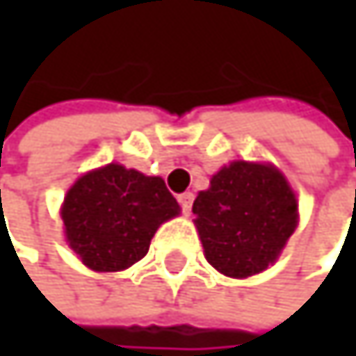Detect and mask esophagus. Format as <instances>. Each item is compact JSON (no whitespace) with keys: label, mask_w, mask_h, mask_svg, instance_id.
I'll return each instance as SVG.
<instances>
[{"label":"esophagus","mask_w":356,"mask_h":356,"mask_svg":"<svg viewBox=\"0 0 356 356\" xmlns=\"http://www.w3.org/2000/svg\"><path fill=\"white\" fill-rule=\"evenodd\" d=\"M177 200H179V204H181V211H184V213H190L192 202H194V194H192V192H184V194L177 196Z\"/></svg>","instance_id":"esophagus-1"}]
</instances>
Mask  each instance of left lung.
Returning <instances> with one entry per match:
<instances>
[{
    "instance_id": "8db88e82",
    "label": "left lung",
    "mask_w": 356,
    "mask_h": 356,
    "mask_svg": "<svg viewBox=\"0 0 356 356\" xmlns=\"http://www.w3.org/2000/svg\"><path fill=\"white\" fill-rule=\"evenodd\" d=\"M192 211L207 261L228 277L265 271L297 226V198L280 170L232 162L198 192Z\"/></svg>"
}]
</instances>
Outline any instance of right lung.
Instances as JSON below:
<instances>
[{
  "instance_id": "add662e5",
  "label": "right lung",
  "mask_w": 356,
  "mask_h": 356,
  "mask_svg": "<svg viewBox=\"0 0 356 356\" xmlns=\"http://www.w3.org/2000/svg\"><path fill=\"white\" fill-rule=\"evenodd\" d=\"M179 204L160 177L108 164L91 170L63 200L65 239L93 271L128 269L147 254L162 222Z\"/></svg>"
}]
</instances>
